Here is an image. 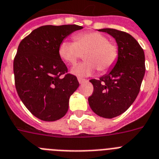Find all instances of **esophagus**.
<instances>
[{"instance_id":"1","label":"esophagus","mask_w":159,"mask_h":159,"mask_svg":"<svg viewBox=\"0 0 159 159\" xmlns=\"http://www.w3.org/2000/svg\"><path fill=\"white\" fill-rule=\"evenodd\" d=\"M77 80H78V82H79L80 84L83 83V82H87V80L84 79V78H81V77H78V78H77Z\"/></svg>"}]
</instances>
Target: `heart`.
<instances>
[{"mask_svg": "<svg viewBox=\"0 0 159 159\" xmlns=\"http://www.w3.org/2000/svg\"><path fill=\"white\" fill-rule=\"evenodd\" d=\"M74 42L64 39L58 48L62 60L74 65L84 52V61L72 69V73L78 77H87L98 71L104 73L113 68L119 58V48L116 43L109 42L105 34L97 31L84 32L73 37Z\"/></svg>", "mask_w": 159, "mask_h": 159, "instance_id": "heart-1", "label": "heart"}]
</instances>
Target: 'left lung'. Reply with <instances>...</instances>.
<instances>
[{"label":"left lung","mask_w":159,"mask_h":159,"mask_svg":"<svg viewBox=\"0 0 159 159\" xmlns=\"http://www.w3.org/2000/svg\"><path fill=\"white\" fill-rule=\"evenodd\" d=\"M98 30L116 39L119 58L108 73L90 80L94 91L88 102L95 114L111 119L127 111L138 95L145 72V54L131 34L111 28Z\"/></svg>","instance_id":"left-lung-1"}]
</instances>
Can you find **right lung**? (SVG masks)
Masks as SVG:
<instances>
[{
  "label": "right lung",
  "mask_w": 159,
  "mask_h": 159,
  "mask_svg": "<svg viewBox=\"0 0 159 159\" xmlns=\"http://www.w3.org/2000/svg\"><path fill=\"white\" fill-rule=\"evenodd\" d=\"M82 28L43 26L19 43L14 61L16 90L26 108L39 120H57L68 111L69 98L79 82L68 73L58 48L65 37Z\"/></svg>",
  "instance_id": "1"
}]
</instances>
